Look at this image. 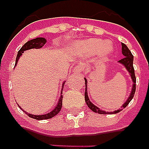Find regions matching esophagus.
Listing matches in <instances>:
<instances>
[{
	"label": "esophagus",
	"mask_w": 149,
	"mask_h": 149,
	"mask_svg": "<svg viewBox=\"0 0 149 149\" xmlns=\"http://www.w3.org/2000/svg\"><path fill=\"white\" fill-rule=\"evenodd\" d=\"M74 71L75 72V73H81V71H82V68H81V66H79V65H77L74 68Z\"/></svg>",
	"instance_id": "1"
}]
</instances>
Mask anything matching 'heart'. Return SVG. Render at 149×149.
I'll return each mask as SVG.
<instances>
[{
    "label": "heart",
    "mask_w": 149,
    "mask_h": 149,
    "mask_svg": "<svg viewBox=\"0 0 149 149\" xmlns=\"http://www.w3.org/2000/svg\"><path fill=\"white\" fill-rule=\"evenodd\" d=\"M84 50L89 54H94L98 52H101L104 54L110 52V47L106 45L104 41L100 39H90L83 41L81 44Z\"/></svg>",
    "instance_id": "heart-1"
}]
</instances>
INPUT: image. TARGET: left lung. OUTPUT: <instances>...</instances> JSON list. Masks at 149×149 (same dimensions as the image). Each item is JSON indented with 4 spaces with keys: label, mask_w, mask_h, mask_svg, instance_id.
<instances>
[{
    "label": "left lung",
    "mask_w": 149,
    "mask_h": 149,
    "mask_svg": "<svg viewBox=\"0 0 149 149\" xmlns=\"http://www.w3.org/2000/svg\"><path fill=\"white\" fill-rule=\"evenodd\" d=\"M122 52H123V55L124 56V57L123 59L119 60L118 62L123 64L125 66V68H126V70L129 71L130 74L131 76L132 81H133V87H132V91L130 93V95L129 98L127 99L125 104H124L123 106L121 107L120 109H118L117 111H115L113 112H107V111H104L100 110V108H97V106H95L93 104H92L90 101H89V97H88V94H87L86 89V92H85V100H86V103L87 106L89 107L90 109H91L93 111H94L96 113H99V114H103V115H106V114H116V113L120 112L123 108H125L129 104V103L131 101V100L133 99V97L134 96V93H135V91H136V76H135V73H134V66H133V61H134V56L132 55L130 50L128 49V47L126 46V45L122 43ZM85 82H86V86L87 80L85 79Z\"/></svg>",
    "instance_id": "8db88e82"
}]
</instances>
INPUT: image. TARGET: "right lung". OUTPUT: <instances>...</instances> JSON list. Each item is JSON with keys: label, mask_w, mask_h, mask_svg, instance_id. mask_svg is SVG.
Returning a JSON list of instances; mask_svg holds the SVG:
<instances>
[{"label": "right lung", "mask_w": 149, "mask_h": 149, "mask_svg": "<svg viewBox=\"0 0 149 149\" xmlns=\"http://www.w3.org/2000/svg\"><path fill=\"white\" fill-rule=\"evenodd\" d=\"M46 43V40L44 38H37L35 39H33V40H31V41H27L26 43L24 44V45H23V47L19 49V51L18 52L17 57H16V60H15V67L16 66V63L18 62V60L19 58L21 56L22 53L24 52V51L26 50H28V49H40L41 47L44 46V45ZM63 85H64V82ZM63 91V89H62ZM62 100H63V96L61 95L60 100H59V102H58V104L56 105V107L53 109V110L51 111V112L48 113V114H45V115H41V116H35V115H31V114H29V113L26 112V115H28L29 117H31L32 118H34V119H38V120H42V119H49V118H51L52 117H54L55 116H56L58 113L60 112V110H61V108H62ZM20 109L22 108H20Z\"/></svg>", "instance_id": "1"}]
</instances>
